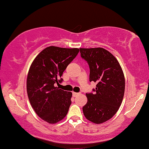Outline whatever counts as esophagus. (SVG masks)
I'll list each match as a JSON object with an SVG mask.
<instances>
[{
    "label": "esophagus",
    "mask_w": 149,
    "mask_h": 149,
    "mask_svg": "<svg viewBox=\"0 0 149 149\" xmlns=\"http://www.w3.org/2000/svg\"><path fill=\"white\" fill-rule=\"evenodd\" d=\"M80 94H81V93H75V92H73V97H76V96L79 95Z\"/></svg>",
    "instance_id": "34e87169"
}]
</instances>
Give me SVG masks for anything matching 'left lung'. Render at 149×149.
I'll return each instance as SVG.
<instances>
[{"instance_id":"8db88e82","label":"left lung","mask_w":149,"mask_h":149,"mask_svg":"<svg viewBox=\"0 0 149 149\" xmlns=\"http://www.w3.org/2000/svg\"><path fill=\"white\" fill-rule=\"evenodd\" d=\"M82 58L90 67V82L97 83L94 94L86 93L83 107L86 118L94 124L110 120L120 108L125 89V79L120 63L104 48H80Z\"/></svg>"}]
</instances>
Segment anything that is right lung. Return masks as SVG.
<instances>
[{
    "instance_id": "right-lung-1",
    "label": "right lung",
    "mask_w": 149,
    "mask_h": 149,
    "mask_svg": "<svg viewBox=\"0 0 149 149\" xmlns=\"http://www.w3.org/2000/svg\"><path fill=\"white\" fill-rule=\"evenodd\" d=\"M79 49L50 46L35 57L28 71L27 93L36 114L49 124L63 120L71 104L72 93L55 86Z\"/></svg>"
}]
</instances>
